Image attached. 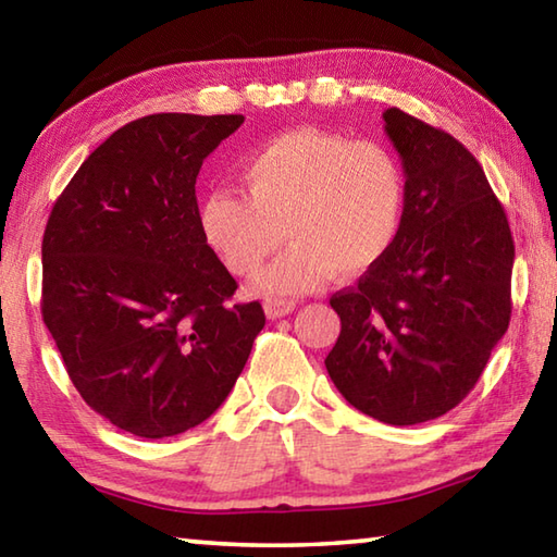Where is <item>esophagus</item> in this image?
I'll return each instance as SVG.
<instances>
[{
	"label": "esophagus",
	"instance_id": "esophagus-1",
	"mask_svg": "<svg viewBox=\"0 0 557 557\" xmlns=\"http://www.w3.org/2000/svg\"><path fill=\"white\" fill-rule=\"evenodd\" d=\"M295 307H297L295 299H285V297H268L265 299V314L270 319L287 317L289 312H295Z\"/></svg>",
	"mask_w": 557,
	"mask_h": 557
}]
</instances>
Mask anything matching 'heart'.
<instances>
[{
    "instance_id": "1",
    "label": "heart",
    "mask_w": 557,
    "mask_h": 557,
    "mask_svg": "<svg viewBox=\"0 0 557 557\" xmlns=\"http://www.w3.org/2000/svg\"><path fill=\"white\" fill-rule=\"evenodd\" d=\"M243 194L213 188L199 206L206 243L235 277H250L282 243L285 256L258 277L268 292H301L358 277L391 250L403 215V174L388 149L322 129L268 139L240 169Z\"/></svg>"
}]
</instances>
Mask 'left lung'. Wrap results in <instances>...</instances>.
<instances>
[{
	"label": "left lung",
	"instance_id": "1",
	"mask_svg": "<svg viewBox=\"0 0 557 557\" xmlns=\"http://www.w3.org/2000/svg\"><path fill=\"white\" fill-rule=\"evenodd\" d=\"M405 172L400 228L379 265L329 299L342 334L326 371L356 410L418 425L467 398L511 319L513 238L469 149L383 112Z\"/></svg>",
	"mask_w": 557,
	"mask_h": 557
}]
</instances>
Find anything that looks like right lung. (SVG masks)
<instances>
[{
    "mask_svg": "<svg viewBox=\"0 0 557 557\" xmlns=\"http://www.w3.org/2000/svg\"><path fill=\"white\" fill-rule=\"evenodd\" d=\"M243 115L157 112L102 143L44 231L41 314L75 391L137 437L178 435L221 408L265 326L260 301L206 243L203 159Z\"/></svg>",
    "mask_w": 557,
    "mask_h": 557,
    "instance_id": "add662e5",
    "label": "right lung"
}]
</instances>
